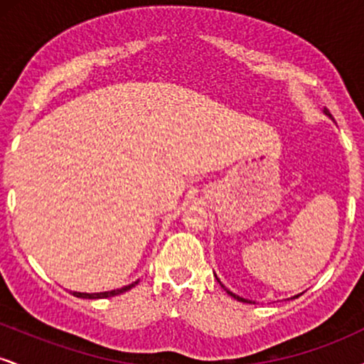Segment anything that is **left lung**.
I'll use <instances>...</instances> for the list:
<instances>
[{
    "label": "left lung",
    "instance_id": "obj_1",
    "mask_svg": "<svg viewBox=\"0 0 364 364\" xmlns=\"http://www.w3.org/2000/svg\"><path fill=\"white\" fill-rule=\"evenodd\" d=\"M325 114H327V111H325ZM330 116V114H328ZM217 281H219V279H217ZM220 282V281H219ZM220 286H223V284H220ZM224 287V286H223ZM224 289H225V287H224ZM225 292H228V294L229 296H232V298H235V299H237V301H248V299H245V298H240V296H237V294H235V292H231V291H229V289H225ZM296 298H298V296H296Z\"/></svg>",
    "mask_w": 364,
    "mask_h": 364
}]
</instances>
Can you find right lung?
<instances>
[{
  "instance_id": "1",
  "label": "right lung",
  "mask_w": 364,
  "mask_h": 364,
  "mask_svg": "<svg viewBox=\"0 0 364 364\" xmlns=\"http://www.w3.org/2000/svg\"><path fill=\"white\" fill-rule=\"evenodd\" d=\"M139 281L128 284V286H123L119 287V289H114V291H104V292H73V296H77V298H85V299H101V298H111V296H118L121 292H127L128 289H132V287H135Z\"/></svg>"
}]
</instances>
